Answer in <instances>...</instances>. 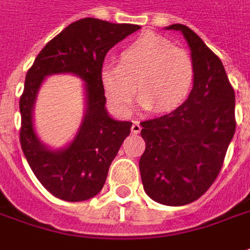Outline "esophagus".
Masks as SVG:
<instances>
[{
	"label": "esophagus",
	"mask_w": 250,
	"mask_h": 250,
	"mask_svg": "<svg viewBox=\"0 0 250 250\" xmlns=\"http://www.w3.org/2000/svg\"><path fill=\"white\" fill-rule=\"evenodd\" d=\"M141 131V125H139V122H132V125H131V132L132 134H138Z\"/></svg>",
	"instance_id": "obj_1"
}]
</instances>
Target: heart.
Listing matches in <instances>:
<instances>
[{"instance_id":"1","label":"heart","mask_w":250,"mask_h":250,"mask_svg":"<svg viewBox=\"0 0 250 250\" xmlns=\"http://www.w3.org/2000/svg\"><path fill=\"white\" fill-rule=\"evenodd\" d=\"M190 54L167 38L146 32L122 50L119 64L101 69V83L112 108L128 115L137 96L144 108L167 112L188 98L194 84Z\"/></svg>"}]
</instances>
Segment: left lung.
<instances>
[{
	"label": "left lung",
	"instance_id": "obj_1",
	"mask_svg": "<svg viewBox=\"0 0 250 250\" xmlns=\"http://www.w3.org/2000/svg\"><path fill=\"white\" fill-rule=\"evenodd\" d=\"M167 30L188 41L194 84L175 111L141 123L146 147L139 171L147 196L179 207L200 198L220 172L235 132V94L220 59L196 32L183 24Z\"/></svg>",
	"mask_w": 250,
	"mask_h": 250
}]
</instances>
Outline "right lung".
Segmentation results:
<instances>
[{"label": "right lung", "instance_id": "add662e5", "mask_svg": "<svg viewBox=\"0 0 250 250\" xmlns=\"http://www.w3.org/2000/svg\"><path fill=\"white\" fill-rule=\"evenodd\" d=\"M137 24H115L94 18L81 19L47 42L25 75L20 97V144L34 175L54 197L78 203L97 196L106 181L131 122L112 119L105 103L101 69L106 53L139 30ZM53 73H74L85 82L86 109L83 125L67 148L52 151L35 134L32 111L43 79Z\"/></svg>", "mask_w": 250, "mask_h": 250}]
</instances>
